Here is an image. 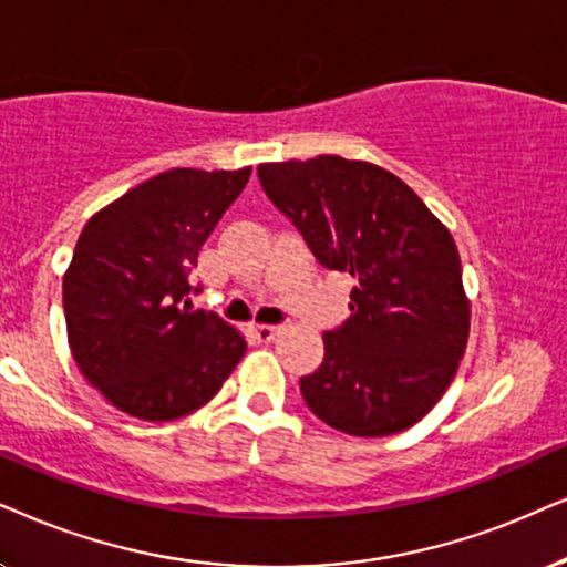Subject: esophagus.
I'll return each mask as SVG.
<instances>
[{"mask_svg": "<svg viewBox=\"0 0 567 567\" xmlns=\"http://www.w3.org/2000/svg\"><path fill=\"white\" fill-rule=\"evenodd\" d=\"M279 327H269V323H251V337L256 342H271L277 337Z\"/></svg>", "mask_w": 567, "mask_h": 567, "instance_id": "34e87169", "label": "esophagus"}]
</instances>
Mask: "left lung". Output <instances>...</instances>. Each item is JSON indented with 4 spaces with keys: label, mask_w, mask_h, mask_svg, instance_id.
<instances>
[{
    "label": "left lung",
    "mask_w": 567,
    "mask_h": 567,
    "mask_svg": "<svg viewBox=\"0 0 567 567\" xmlns=\"http://www.w3.org/2000/svg\"><path fill=\"white\" fill-rule=\"evenodd\" d=\"M256 173L316 261L354 279L350 319L323 331V362L300 379L308 410L347 435L412 427L446 394L470 337L451 233L379 165L319 155Z\"/></svg>",
    "instance_id": "left-lung-1"
}]
</instances>
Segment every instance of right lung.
I'll use <instances>...</instances> for the list:
<instances>
[{"label":"right lung","instance_id":"add662e5","mask_svg":"<svg viewBox=\"0 0 567 567\" xmlns=\"http://www.w3.org/2000/svg\"><path fill=\"white\" fill-rule=\"evenodd\" d=\"M251 168H173L87 220L64 275L74 362L121 412L150 422L205 406L246 352L213 311H192L196 256Z\"/></svg>","mask_w":567,"mask_h":567}]
</instances>
